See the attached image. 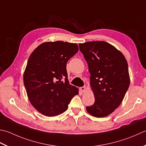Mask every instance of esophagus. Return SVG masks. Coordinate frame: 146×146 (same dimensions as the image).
<instances>
[{
    "instance_id": "34e87169",
    "label": "esophagus",
    "mask_w": 146,
    "mask_h": 146,
    "mask_svg": "<svg viewBox=\"0 0 146 146\" xmlns=\"http://www.w3.org/2000/svg\"><path fill=\"white\" fill-rule=\"evenodd\" d=\"M85 90H86V87H85V86L80 87V90L82 92H84L85 91Z\"/></svg>"
}]
</instances>
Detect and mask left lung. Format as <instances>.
I'll list each match as a JSON object with an SVG mask.
<instances>
[{
  "mask_svg": "<svg viewBox=\"0 0 146 146\" xmlns=\"http://www.w3.org/2000/svg\"><path fill=\"white\" fill-rule=\"evenodd\" d=\"M90 73V85L95 102L87 112L102 118L112 113L123 99L129 87L130 76L125 56L113 45L103 41L79 44Z\"/></svg>",
  "mask_w": 146,
  "mask_h": 146,
  "instance_id": "obj_1",
  "label": "left lung"
}]
</instances>
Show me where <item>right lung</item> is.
I'll use <instances>...</instances> for the list:
<instances>
[{"mask_svg": "<svg viewBox=\"0 0 146 146\" xmlns=\"http://www.w3.org/2000/svg\"><path fill=\"white\" fill-rule=\"evenodd\" d=\"M78 51L76 44L46 42L29 57L23 75L24 85L31 104L42 115L54 116L67 110L78 89L69 84L68 60Z\"/></svg>", "mask_w": 146, "mask_h": 146, "instance_id": "obj_1", "label": "right lung"}]
</instances>
